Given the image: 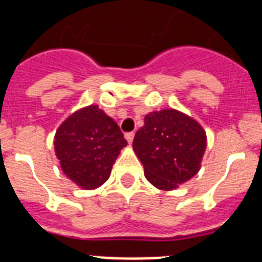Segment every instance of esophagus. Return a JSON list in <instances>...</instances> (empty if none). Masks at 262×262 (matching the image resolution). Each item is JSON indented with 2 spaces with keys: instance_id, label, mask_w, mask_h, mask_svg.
Listing matches in <instances>:
<instances>
[{
  "instance_id": "34e87169",
  "label": "esophagus",
  "mask_w": 262,
  "mask_h": 262,
  "mask_svg": "<svg viewBox=\"0 0 262 262\" xmlns=\"http://www.w3.org/2000/svg\"><path fill=\"white\" fill-rule=\"evenodd\" d=\"M134 136H135V134H134V133H127L126 135H124V138H126L127 142L131 144V143H133V140H134Z\"/></svg>"
}]
</instances>
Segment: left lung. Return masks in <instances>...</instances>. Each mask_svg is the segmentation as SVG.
I'll return each instance as SVG.
<instances>
[{
	"mask_svg": "<svg viewBox=\"0 0 262 262\" xmlns=\"http://www.w3.org/2000/svg\"><path fill=\"white\" fill-rule=\"evenodd\" d=\"M133 147L144 165L148 181L170 190L198 173L206 149V133L180 111H154L145 115Z\"/></svg>",
	"mask_w": 262,
	"mask_h": 262,
	"instance_id": "obj_1",
	"label": "left lung"
}]
</instances>
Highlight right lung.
<instances>
[{"label":"right lung","mask_w":262,"mask_h":262,"mask_svg":"<svg viewBox=\"0 0 262 262\" xmlns=\"http://www.w3.org/2000/svg\"><path fill=\"white\" fill-rule=\"evenodd\" d=\"M126 145L117 122L96 105L71 115L55 135V151L62 172L82 189L101 186Z\"/></svg>","instance_id":"1"}]
</instances>
